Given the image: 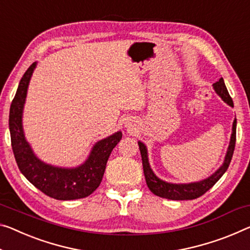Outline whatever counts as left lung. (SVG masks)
<instances>
[{"instance_id":"1","label":"left lung","mask_w":250,"mask_h":250,"mask_svg":"<svg viewBox=\"0 0 250 250\" xmlns=\"http://www.w3.org/2000/svg\"><path fill=\"white\" fill-rule=\"evenodd\" d=\"M212 86H213V89L216 90V93L222 98V101L227 103L229 106L233 107L232 99L228 93L224 79L220 78L219 79V82L214 83ZM236 126H237V120L235 118V121L232 123V133H231V137H230L229 147H228L227 154H226V157H225L224 164H222L212 175H210L209 178H207L199 182L176 184V183L165 182L163 180L157 178V176L154 174V172L152 171L151 167H149L146 146H145L144 143H142V142H138V146H140V151L142 155V163H143V171H144L145 180H146L148 189L151 190V192H153L155 195H157V197L168 199V200H192V199H197L199 197H201L202 194H205L206 192L209 189H211V188L217 183L218 180L224 175L225 172L227 171L230 162H231L232 154H233V151H235V145H236Z\"/></svg>"}]
</instances>
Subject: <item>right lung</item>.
Listing matches in <instances>:
<instances>
[{
  "mask_svg": "<svg viewBox=\"0 0 250 250\" xmlns=\"http://www.w3.org/2000/svg\"><path fill=\"white\" fill-rule=\"evenodd\" d=\"M36 66L37 62H33L24 72L10 107L9 126L15 161L21 173L50 198L57 200L86 198L101 184L110 153L122 140V132L97 142L86 162L77 167H59L42 162L26 142L22 126L23 107Z\"/></svg>",
  "mask_w": 250,
  "mask_h": 250,
  "instance_id": "add662e5",
  "label": "right lung"
}]
</instances>
